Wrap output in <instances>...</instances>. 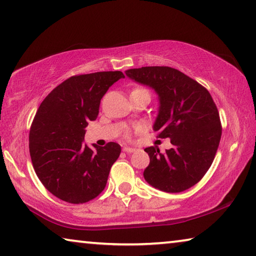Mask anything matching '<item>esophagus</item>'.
I'll return each instance as SVG.
<instances>
[{"mask_svg": "<svg viewBox=\"0 0 256 256\" xmlns=\"http://www.w3.org/2000/svg\"><path fill=\"white\" fill-rule=\"evenodd\" d=\"M123 151H124V152H126V154H132V152H134V151H136V149L130 148V146H124Z\"/></svg>", "mask_w": 256, "mask_h": 256, "instance_id": "1", "label": "esophagus"}]
</instances>
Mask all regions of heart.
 <instances>
[{"mask_svg": "<svg viewBox=\"0 0 256 256\" xmlns=\"http://www.w3.org/2000/svg\"><path fill=\"white\" fill-rule=\"evenodd\" d=\"M126 136H128V134H126Z\"/></svg>", "mask_w": 256, "mask_h": 256, "instance_id": "obj_1", "label": "heart"}]
</instances>
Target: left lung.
I'll return each mask as SVG.
<instances>
[{
	"label": "left lung",
	"mask_w": 256,
	"mask_h": 256,
	"mask_svg": "<svg viewBox=\"0 0 256 256\" xmlns=\"http://www.w3.org/2000/svg\"><path fill=\"white\" fill-rule=\"evenodd\" d=\"M125 74L158 94L154 131L158 138H170L172 144L164 154L158 146L144 149L150 157L144 180L168 193L192 188L210 168L222 138L219 112L211 94L198 82L170 66L130 68Z\"/></svg>",
	"instance_id": "obj_1"
}]
</instances>
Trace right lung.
I'll use <instances>...</instances> for the list:
<instances>
[{
    "instance_id": "1",
    "label": "right lung",
    "mask_w": 256,
    "mask_h": 256,
    "mask_svg": "<svg viewBox=\"0 0 256 256\" xmlns=\"http://www.w3.org/2000/svg\"><path fill=\"white\" fill-rule=\"evenodd\" d=\"M122 78L120 71L73 76L52 90L38 108L29 132L30 157L42 185L60 200L79 204L105 188L120 146L108 142L92 149L82 142L104 94Z\"/></svg>"
}]
</instances>
